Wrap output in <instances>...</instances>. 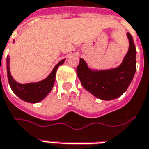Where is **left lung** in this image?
Here are the masks:
<instances>
[{
	"mask_svg": "<svg viewBox=\"0 0 149 149\" xmlns=\"http://www.w3.org/2000/svg\"><path fill=\"white\" fill-rule=\"evenodd\" d=\"M130 47L118 68L107 70H91L80 58L77 73L82 86L100 100H110L120 97L129 87L136 71V49L133 37L127 33Z\"/></svg>",
	"mask_w": 149,
	"mask_h": 149,
	"instance_id": "1",
	"label": "left lung"
}]
</instances>
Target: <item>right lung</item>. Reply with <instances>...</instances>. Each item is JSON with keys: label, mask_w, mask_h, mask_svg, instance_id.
Returning a JSON list of instances; mask_svg holds the SVG:
<instances>
[{"label": "right lung", "mask_w": 149, "mask_h": 149, "mask_svg": "<svg viewBox=\"0 0 149 149\" xmlns=\"http://www.w3.org/2000/svg\"><path fill=\"white\" fill-rule=\"evenodd\" d=\"M65 59L60 61L58 64L54 67L52 72L48 76L47 78L39 82H32V83H25L21 84L15 81L10 72V57L6 59V66H7V77L9 84L13 92L19 97L21 100L29 103H38L44 99L46 95L49 94L54 87L56 77V72L60 65L64 63Z\"/></svg>", "instance_id": "right-lung-1"}]
</instances>
